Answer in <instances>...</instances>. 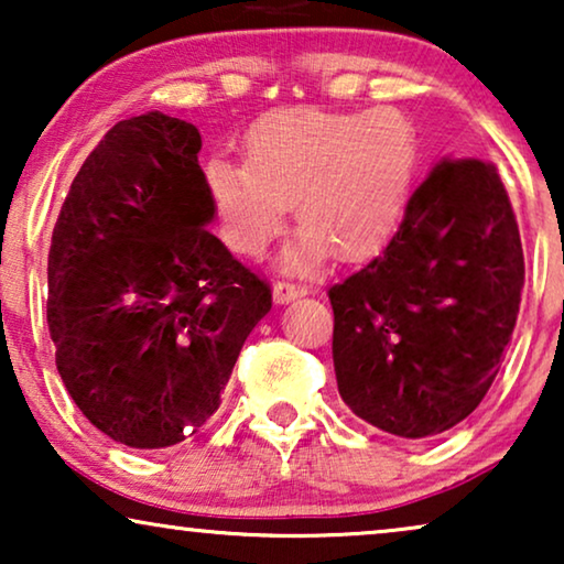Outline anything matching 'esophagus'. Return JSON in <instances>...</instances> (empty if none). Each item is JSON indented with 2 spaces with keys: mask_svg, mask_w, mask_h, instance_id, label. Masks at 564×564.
I'll list each match as a JSON object with an SVG mask.
<instances>
[{
  "mask_svg": "<svg viewBox=\"0 0 564 564\" xmlns=\"http://www.w3.org/2000/svg\"><path fill=\"white\" fill-rule=\"evenodd\" d=\"M307 292H311V288H305V284H295V282H276L274 284V300L276 303H292V300L297 297H305Z\"/></svg>",
  "mask_w": 564,
  "mask_h": 564,
  "instance_id": "1",
  "label": "esophagus"
}]
</instances>
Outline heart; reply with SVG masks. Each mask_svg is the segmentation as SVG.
<instances>
[{
	"label": "heart",
	"mask_w": 564,
	"mask_h": 564,
	"mask_svg": "<svg viewBox=\"0 0 564 564\" xmlns=\"http://www.w3.org/2000/svg\"><path fill=\"white\" fill-rule=\"evenodd\" d=\"M241 151L243 164H205L223 241L259 257L292 199L303 223L288 251L295 267L328 251L346 261L380 251L405 218L421 156L413 122L390 107L269 112L246 130Z\"/></svg>",
	"instance_id": "obj_1"
}]
</instances>
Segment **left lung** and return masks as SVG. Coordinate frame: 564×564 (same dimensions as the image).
<instances>
[{
    "label": "left lung",
    "mask_w": 564,
    "mask_h": 564,
    "mask_svg": "<svg viewBox=\"0 0 564 564\" xmlns=\"http://www.w3.org/2000/svg\"><path fill=\"white\" fill-rule=\"evenodd\" d=\"M523 249L496 164L438 161L380 257L328 290L341 400L388 434L457 426L496 380Z\"/></svg>",
    "instance_id": "1"
}]
</instances>
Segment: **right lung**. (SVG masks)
Masks as SVG:
<instances>
[{"label":"right lung","instance_id":"obj_1","mask_svg":"<svg viewBox=\"0 0 564 564\" xmlns=\"http://www.w3.org/2000/svg\"><path fill=\"white\" fill-rule=\"evenodd\" d=\"M192 122L120 120L74 176L48 251V330L79 411L133 449L180 444L218 411L269 284L207 230Z\"/></svg>","mask_w":564,"mask_h":564}]
</instances>
